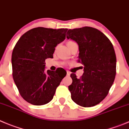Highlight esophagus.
<instances>
[{
    "label": "esophagus",
    "mask_w": 129,
    "mask_h": 129,
    "mask_svg": "<svg viewBox=\"0 0 129 129\" xmlns=\"http://www.w3.org/2000/svg\"><path fill=\"white\" fill-rule=\"evenodd\" d=\"M71 73L69 71H67V76H70Z\"/></svg>",
    "instance_id": "34e87169"
}]
</instances>
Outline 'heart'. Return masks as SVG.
Masks as SVG:
<instances>
[{"instance_id":"b5f03b06","label":"heart","mask_w":129,"mask_h":129,"mask_svg":"<svg viewBox=\"0 0 129 129\" xmlns=\"http://www.w3.org/2000/svg\"><path fill=\"white\" fill-rule=\"evenodd\" d=\"M72 43H74L73 41H69V42H68V44H72Z\"/></svg>"}]
</instances>
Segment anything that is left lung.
I'll return each mask as SVG.
<instances>
[{
  "instance_id": "left-lung-1",
  "label": "left lung",
  "mask_w": 129,
  "mask_h": 129,
  "mask_svg": "<svg viewBox=\"0 0 129 129\" xmlns=\"http://www.w3.org/2000/svg\"><path fill=\"white\" fill-rule=\"evenodd\" d=\"M67 38L78 44V62L84 66L80 78L71 74L72 100L85 108L94 106L106 97L115 80L116 58L113 44L103 32L90 26L69 29Z\"/></svg>"
}]
</instances>
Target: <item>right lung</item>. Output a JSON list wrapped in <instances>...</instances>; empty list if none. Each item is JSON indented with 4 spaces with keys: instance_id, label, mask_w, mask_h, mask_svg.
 Masks as SVG:
<instances>
[{
    "instance_id": "1",
    "label": "right lung",
    "mask_w": 129,
    "mask_h": 129,
    "mask_svg": "<svg viewBox=\"0 0 129 129\" xmlns=\"http://www.w3.org/2000/svg\"><path fill=\"white\" fill-rule=\"evenodd\" d=\"M67 30L37 27L24 34L16 44L11 58L13 79L21 97L30 104L50 103L66 76L62 68L46 71L45 60L53 58L55 47L65 40Z\"/></svg>"
}]
</instances>
